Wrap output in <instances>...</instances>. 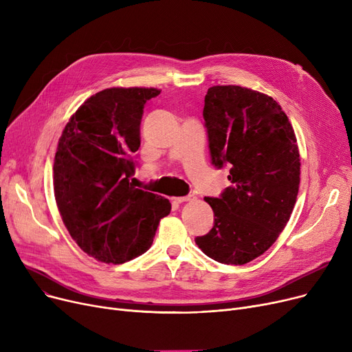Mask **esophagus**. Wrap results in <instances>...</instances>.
<instances>
[{"mask_svg":"<svg viewBox=\"0 0 352 352\" xmlns=\"http://www.w3.org/2000/svg\"><path fill=\"white\" fill-rule=\"evenodd\" d=\"M194 199V195H186V197H175L174 201L178 202V204H181V202H186V201H191Z\"/></svg>","mask_w":352,"mask_h":352,"instance_id":"obj_1","label":"esophagus"}]
</instances>
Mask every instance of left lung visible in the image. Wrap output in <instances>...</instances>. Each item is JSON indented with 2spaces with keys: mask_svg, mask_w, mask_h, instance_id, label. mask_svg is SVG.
<instances>
[{
  "mask_svg": "<svg viewBox=\"0 0 352 352\" xmlns=\"http://www.w3.org/2000/svg\"><path fill=\"white\" fill-rule=\"evenodd\" d=\"M211 164L230 168L218 198L204 199L214 226L195 243L227 265L263 255L287 226L300 187V153L292 125L271 97L238 85L211 87L204 101Z\"/></svg>",
  "mask_w": 352,
  "mask_h": 352,
  "instance_id": "left-lung-1",
  "label": "left lung"
}]
</instances>
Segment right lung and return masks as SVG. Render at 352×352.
<instances>
[{
  "mask_svg": "<svg viewBox=\"0 0 352 352\" xmlns=\"http://www.w3.org/2000/svg\"><path fill=\"white\" fill-rule=\"evenodd\" d=\"M155 88H107L65 125L55 153V201L80 248L105 264H122L151 247L171 202L138 190L135 173L144 105Z\"/></svg>",
  "mask_w": 352,
  "mask_h": 352,
  "instance_id": "obj_1",
  "label": "right lung"
}]
</instances>
